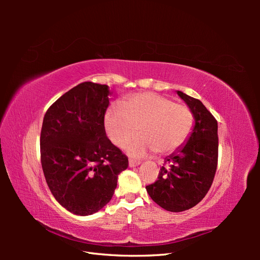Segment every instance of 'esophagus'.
<instances>
[{
  "instance_id": "esophagus-1",
  "label": "esophagus",
  "mask_w": 260,
  "mask_h": 260,
  "mask_svg": "<svg viewBox=\"0 0 260 260\" xmlns=\"http://www.w3.org/2000/svg\"><path fill=\"white\" fill-rule=\"evenodd\" d=\"M141 162L135 159H129V167H137Z\"/></svg>"
}]
</instances>
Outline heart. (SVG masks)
Segmentation results:
<instances>
[{
    "instance_id": "b5f03b06",
    "label": "heart",
    "mask_w": 260,
    "mask_h": 260,
    "mask_svg": "<svg viewBox=\"0 0 260 260\" xmlns=\"http://www.w3.org/2000/svg\"><path fill=\"white\" fill-rule=\"evenodd\" d=\"M193 122L187 106L152 92L124 99L121 106L109 107L104 118L109 140L119 147L136 135L138 128L140 136L127 146L128 153L135 157L155 151L159 154L178 151L190 137Z\"/></svg>"
}]
</instances>
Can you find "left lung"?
Listing matches in <instances>:
<instances>
[{"instance_id":"obj_1","label":"left lung","mask_w":260,"mask_h":260,"mask_svg":"<svg viewBox=\"0 0 260 260\" xmlns=\"http://www.w3.org/2000/svg\"><path fill=\"white\" fill-rule=\"evenodd\" d=\"M191 109L194 127L186 143L166 158L158 180L146 186L151 199L161 208L180 212L205 198L214 181L218 162V123L202 102L177 91Z\"/></svg>"}]
</instances>
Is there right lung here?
Wrapping results in <instances>:
<instances>
[{
    "label": "right lung",
    "instance_id": "1",
    "mask_svg": "<svg viewBox=\"0 0 260 260\" xmlns=\"http://www.w3.org/2000/svg\"><path fill=\"white\" fill-rule=\"evenodd\" d=\"M106 84L82 82L51 105L43 118L40 148L43 174L60 205L88 216L112 200L128 157L106 137Z\"/></svg>",
    "mask_w": 260,
    "mask_h": 260
}]
</instances>
